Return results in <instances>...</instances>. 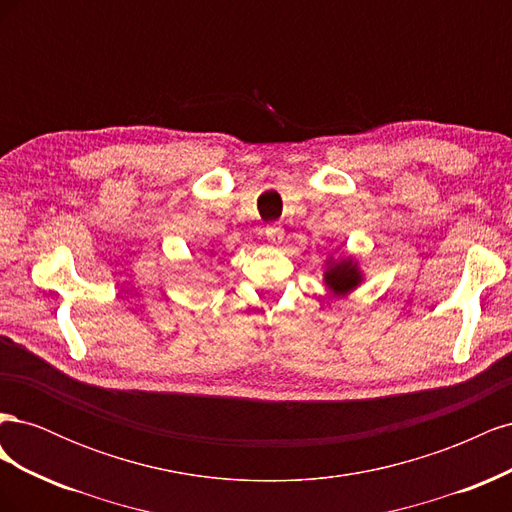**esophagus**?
<instances>
[{"instance_id": "obj_1", "label": "esophagus", "mask_w": 512, "mask_h": 512, "mask_svg": "<svg viewBox=\"0 0 512 512\" xmlns=\"http://www.w3.org/2000/svg\"><path fill=\"white\" fill-rule=\"evenodd\" d=\"M265 235H267V241L273 245H280L284 241V230L280 226H267Z\"/></svg>"}]
</instances>
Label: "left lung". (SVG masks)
<instances>
[{"label": "left lung", "mask_w": 512, "mask_h": 512, "mask_svg": "<svg viewBox=\"0 0 512 512\" xmlns=\"http://www.w3.org/2000/svg\"><path fill=\"white\" fill-rule=\"evenodd\" d=\"M365 280L359 260L350 254H339L337 258L331 254L324 262L322 282L329 288L333 297H348L350 292L359 288Z\"/></svg>", "instance_id": "left-lung-1"}]
</instances>
